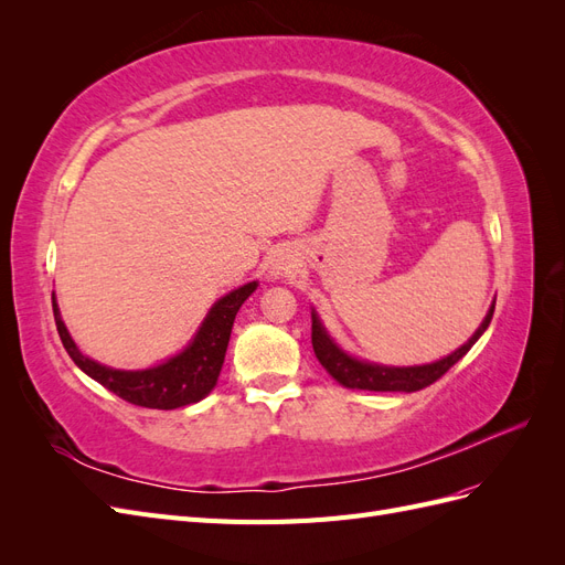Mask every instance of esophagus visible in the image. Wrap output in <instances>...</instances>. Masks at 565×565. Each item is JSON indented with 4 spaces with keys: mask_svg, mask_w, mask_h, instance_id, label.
Wrapping results in <instances>:
<instances>
[{
    "mask_svg": "<svg viewBox=\"0 0 565 565\" xmlns=\"http://www.w3.org/2000/svg\"><path fill=\"white\" fill-rule=\"evenodd\" d=\"M297 268V259L292 254H287V252H280L276 259H273V276L276 278H282V276H289V273H292Z\"/></svg>",
    "mask_w": 565,
    "mask_h": 565,
    "instance_id": "obj_1",
    "label": "esophagus"
}]
</instances>
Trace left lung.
<instances>
[{
  "label": "left lung",
  "instance_id": "8db88e82",
  "mask_svg": "<svg viewBox=\"0 0 565 565\" xmlns=\"http://www.w3.org/2000/svg\"><path fill=\"white\" fill-rule=\"evenodd\" d=\"M494 313V303H490V309L467 344H461L457 351L450 355L440 358L436 363H426V365H413V367H393V365H380V363H370L361 361L351 353L341 349L337 341L324 330V324L320 322L316 309H311V341H313V351L320 365L330 372V377H334L341 386L347 388H361V391H403V393H413L424 386L434 384L440 380L457 361H461L469 353V349L476 344L481 334L488 330V324Z\"/></svg>",
  "mask_w": 565,
  "mask_h": 565
}]
</instances>
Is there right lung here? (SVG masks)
<instances>
[{
  "label": "right lung",
  "mask_w": 565,
  "mask_h": 565,
  "mask_svg": "<svg viewBox=\"0 0 565 565\" xmlns=\"http://www.w3.org/2000/svg\"><path fill=\"white\" fill-rule=\"evenodd\" d=\"M256 280L233 289L226 297H221L210 313L204 316L202 324L198 328L195 337L188 341V347L167 358L164 363L146 370H115L108 365H100L84 355L67 332L65 322L61 318L56 295L54 299V320L56 330L63 341L67 355L73 358L75 365L89 374L100 386L113 391L115 396L131 405L152 407V409H177L183 405H193L202 401L207 393L216 386L221 365H224L228 339L237 311L247 301V297L256 289Z\"/></svg>",
  "instance_id": "1"
}]
</instances>
